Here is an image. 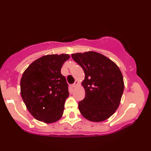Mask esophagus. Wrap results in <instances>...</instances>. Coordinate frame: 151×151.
Listing matches in <instances>:
<instances>
[{"mask_svg":"<svg viewBox=\"0 0 151 151\" xmlns=\"http://www.w3.org/2000/svg\"><path fill=\"white\" fill-rule=\"evenodd\" d=\"M78 84V81H75V83H74V84H72V86H73V88H75V87H76V86H77Z\"/></svg>","mask_w":151,"mask_h":151,"instance_id":"esophagus-1","label":"esophagus"}]
</instances>
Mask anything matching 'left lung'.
<instances>
[{
    "label": "left lung",
    "instance_id": "obj_1",
    "mask_svg": "<svg viewBox=\"0 0 151 151\" xmlns=\"http://www.w3.org/2000/svg\"><path fill=\"white\" fill-rule=\"evenodd\" d=\"M71 56L85 73L82 84L86 95L78 102L81 114L94 122L107 119L116 111L124 91L120 69L111 60L96 52L73 54Z\"/></svg>",
    "mask_w": 151,
    "mask_h": 151
}]
</instances>
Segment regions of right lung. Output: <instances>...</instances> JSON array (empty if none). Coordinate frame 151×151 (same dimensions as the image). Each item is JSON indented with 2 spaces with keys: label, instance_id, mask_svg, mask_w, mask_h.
Returning a JSON list of instances; mask_svg holds the SVG:
<instances>
[{
  "label": "right lung",
  "instance_id": "right-lung-1",
  "mask_svg": "<svg viewBox=\"0 0 151 151\" xmlns=\"http://www.w3.org/2000/svg\"><path fill=\"white\" fill-rule=\"evenodd\" d=\"M69 54H50L40 58L28 66L21 80L22 100L37 120L51 123L62 116L69 93L66 78L61 74Z\"/></svg>",
  "mask_w": 151,
  "mask_h": 151
}]
</instances>
